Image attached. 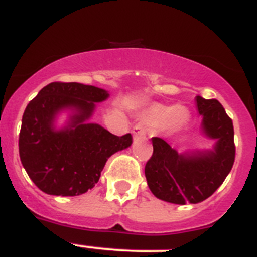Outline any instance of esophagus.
I'll use <instances>...</instances> for the list:
<instances>
[{
	"mask_svg": "<svg viewBox=\"0 0 257 257\" xmlns=\"http://www.w3.org/2000/svg\"><path fill=\"white\" fill-rule=\"evenodd\" d=\"M146 133H147V130H146V127H144V124L137 123V124H135V126L133 127L134 139H138V138L146 137Z\"/></svg>",
	"mask_w": 257,
	"mask_h": 257,
	"instance_id": "1",
	"label": "esophagus"
}]
</instances>
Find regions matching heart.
I'll use <instances>...</instances> for the list:
<instances>
[{
    "label": "heart",
    "mask_w": 257,
    "mask_h": 257,
    "mask_svg": "<svg viewBox=\"0 0 257 257\" xmlns=\"http://www.w3.org/2000/svg\"><path fill=\"white\" fill-rule=\"evenodd\" d=\"M143 118L155 128H167L171 131L182 130L189 123L190 114L184 107H176L163 103H152L143 111Z\"/></svg>",
    "instance_id": "1"
}]
</instances>
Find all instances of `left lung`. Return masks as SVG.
<instances>
[{
  "label": "left lung",
  "instance_id": "left-lung-1",
  "mask_svg": "<svg viewBox=\"0 0 257 257\" xmlns=\"http://www.w3.org/2000/svg\"><path fill=\"white\" fill-rule=\"evenodd\" d=\"M201 131L215 141L210 151L179 154L164 139L152 138L151 159L144 168L148 188L165 202L185 205L209 198L222 185L235 162L234 126L217 99L196 97Z\"/></svg>",
  "mask_w": 257,
  "mask_h": 257
}]
</instances>
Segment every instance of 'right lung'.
I'll return each instance as SVG.
<instances>
[{
    "label": "right lung",
    "mask_w": 257,
    "mask_h": 257,
    "mask_svg": "<svg viewBox=\"0 0 257 257\" xmlns=\"http://www.w3.org/2000/svg\"><path fill=\"white\" fill-rule=\"evenodd\" d=\"M109 97L105 89L78 82H51L27 105L19 133L23 168L42 192L73 197L98 182L107 159L130 147L131 134L116 137L97 123H89L95 103ZM63 109L72 115L67 126L54 128Z\"/></svg>",
    "instance_id": "add662e5"
}]
</instances>
